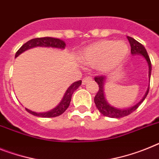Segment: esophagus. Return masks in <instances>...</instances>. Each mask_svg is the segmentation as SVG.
I'll return each mask as SVG.
<instances>
[{"label":"esophagus","instance_id":"esophagus-1","mask_svg":"<svg viewBox=\"0 0 159 159\" xmlns=\"http://www.w3.org/2000/svg\"><path fill=\"white\" fill-rule=\"evenodd\" d=\"M92 80V77H86L85 78H83V80H82V84H86V82H90V81H91Z\"/></svg>","mask_w":159,"mask_h":159}]
</instances>
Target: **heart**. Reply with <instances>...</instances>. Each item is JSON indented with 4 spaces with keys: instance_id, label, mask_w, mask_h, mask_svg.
Wrapping results in <instances>:
<instances>
[{
    "instance_id": "b5f03b06",
    "label": "heart",
    "mask_w": 159,
    "mask_h": 159,
    "mask_svg": "<svg viewBox=\"0 0 159 159\" xmlns=\"http://www.w3.org/2000/svg\"><path fill=\"white\" fill-rule=\"evenodd\" d=\"M128 54L129 46L125 41L100 40L86 47L80 58L84 64L108 73L120 66Z\"/></svg>"
}]
</instances>
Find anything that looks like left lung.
Masks as SVG:
<instances>
[{
  "label": "left lung",
  "mask_w": 159,
  "mask_h": 159,
  "mask_svg": "<svg viewBox=\"0 0 159 159\" xmlns=\"http://www.w3.org/2000/svg\"><path fill=\"white\" fill-rule=\"evenodd\" d=\"M127 38L129 41L130 46H131L132 55H141V56H143L145 57V59L147 61L148 65H149V77L150 78V75H151V62H150L149 55H148L147 52H146V49L145 48V47L141 43L137 42L136 39H134L132 37L128 36ZM94 81L97 82V84L98 85V87H99L98 88V91L97 92V94H96L95 97H94V103H95L96 107H97V108L99 111L100 113H102L105 116L111 117V118H121V117L127 116L131 114L132 112H133L141 105V102H143L145 97L147 96L148 93H149V90H150V86H149L143 98L137 104L134 105V106L131 107L129 108L119 109L111 106L108 102H107L106 98H105L104 88H103L105 77H103V76L95 77H94Z\"/></svg>",
  "instance_id": "8db88e82"
}]
</instances>
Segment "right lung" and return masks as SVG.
<instances>
[{"label": "right lung", "mask_w": 159, "mask_h": 159, "mask_svg": "<svg viewBox=\"0 0 159 159\" xmlns=\"http://www.w3.org/2000/svg\"><path fill=\"white\" fill-rule=\"evenodd\" d=\"M35 47H51V48H65V43L61 39L56 38H52V37H43V38H35L32 39L26 43H24L21 48L18 50L16 52L15 57L19 56L21 53L25 52L27 49L32 48H35ZM82 84V81H77L73 83L71 86L68 88V90L65 92V95L63 98L60 102L59 105L55 107L52 110L47 111V112H35V111H32L29 109L26 108V111L30 113L31 115H34L35 116L43 117V118H52V117H56L58 116H61L63 114L65 111L67 110L69 107L70 101H71L72 95H73V92L77 90V88L79 87Z\"/></svg>", "instance_id": "obj_1"}]
</instances>
